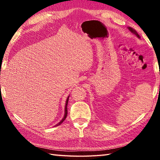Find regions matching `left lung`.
<instances>
[{
  "label": "left lung",
  "mask_w": 160,
  "mask_h": 160,
  "mask_svg": "<svg viewBox=\"0 0 160 160\" xmlns=\"http://www.w3.org/2000/svg\"><path fill=\"white\" fill-rule=\"evenodd\" d=\"M128 29H129L130 32H132V33L133 34H135V36H136L138 38V39H140V36L138 34V32L135 30L134 29H132V28H131V27H128Z\"/></svg>",
  "instance_id": "1"
}]
</instances>
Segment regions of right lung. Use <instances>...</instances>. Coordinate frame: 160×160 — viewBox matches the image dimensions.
<instances>
[{
    "mask_svg": "<svg viewBox=\"0 0 160 160\" xmlns=\"http://www.w3.org/2000/svg\"><path fill=\"white\" fill-rule=\"evenodd\" d=\"M68 99H69V96L68 97V98H67V99H66V106H65V114H64V116H63V118H62V120L60 121V122H59L58 124H56V126H59V125H61V124L63 123V121L65 120V119L66 118V117H67V114H68V109H67V105H68Z\"/></svg>",
    "mask_w": 160,
    "mask_h": 160,
    "instance_id": "obj_1",
    "label": "right lung"
}]
</instances>
